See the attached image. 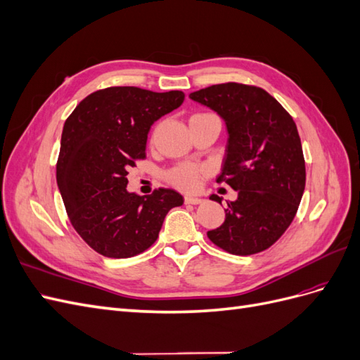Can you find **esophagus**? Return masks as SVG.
I'll return each instance as SVG.
<instances>
[{"label":"esophagus","instance_id":"esophagus-1","mask_svg":"<svg viewBox=\"0 0 360 360\" xmlns=\"http://www.w3.org/2000/svg\"><path fill=\"white\" fill-rule=\"evenodd\" d=\"M184 202H186V204H201L202 200L197 198V197H184Z\"/></svg>","mask_w":360,"mask_h":360}]
</instances>
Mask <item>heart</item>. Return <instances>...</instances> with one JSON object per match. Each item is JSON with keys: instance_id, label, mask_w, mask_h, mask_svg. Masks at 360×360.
Instances as JSON below:
<instances>
[{"instance_id": "1", "label": "heart", "mask_w": 360, "mask_h": 360, "mask_svg": "<svg viewBox=\"0 0 360 360\" xmlns=\"http://www.w3.org/2000/svg\"><path fill=\"white\" fill-rule=\"evenodd\" d=\"M204 115V114H195L192 117ZM204 174V169L195 163H179L174 168L165 172V180L181 191H193L198 186L200 179Z\"/></svg>"}]
</instances>
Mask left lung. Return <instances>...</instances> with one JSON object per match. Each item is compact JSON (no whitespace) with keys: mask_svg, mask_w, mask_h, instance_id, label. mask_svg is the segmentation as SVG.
Segmentation results:
<instances>
[{"mask_svg":"<svg viewBox=\"0 0 360 360\" xmlns=\"http://www.w3.org/2000/svg\"><path fill=\"white\" fill-rule=\"evenodd\" d=\"M189 97L224 118L228 146L216 181L237 191L224 224L207 236L230 254H258L285 233L304 191L307 171L296 123L275 97L254 85L217 84ZM210 200L221 202L217 195Z\"/></svg>","mask_w":360,"mask_h":360,"instance_id":"left-lung-1","label":"left lung"}]
</instances>
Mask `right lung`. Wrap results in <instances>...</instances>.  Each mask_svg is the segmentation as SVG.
I'll use <instances>...</instances> for the list:
<instances>
[{"instance_id":"obj_1","label":"right lung","mask_w":360,"mask_h":360,"mask_svg":"<svg viewBox=\"0 0 360 360\" xmlns=\"http://www.w3.org/2000/svg\"><path fill=\"white\" fill-rule=\"evenodd\" d=\"M183 91L110 86L86 96L63 127L57 183L73 228L96 252L129 258L156 242L163 219L183 204L174 189L127 192V169L146 158L147 135L177 110Z\"/></svg>"}]
</instances>
